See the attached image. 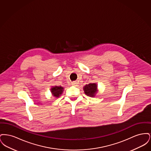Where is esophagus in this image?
Returning <instances> with one entry per match:
<instances>
[{
	"instance_id": "34e87169",
	"label": "esophagus",
	"mask_w": 151,
	"mask_h": 151,
	"mask_svg": "<svg viewBox=\"0 0 151 151\" xmlns=\"http://www.w3.org/2000/svg\"><path fill=\"white\" fill-rule=\"evenodd\" d=\"M76 84H77V83H76V81H72V85H73V86H76Z\"/></svg>"
}]
</instances>
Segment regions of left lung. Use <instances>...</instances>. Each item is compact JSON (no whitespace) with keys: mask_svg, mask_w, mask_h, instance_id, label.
Masks as SVG:
<instances>
[{"mask_svg":"<svg viewBox=\"0 0 151 151\" xmlns=\"http://www.w3.org/2000/svg\"><path fill=\"white\" fill-rule=\"evenodd\" d=\"M97 86L95 83H90L84 87V91L86 96L93 97L97 93Z\"/></svg>","mask_w":151,"mask_h":151,"instance_id":"left-lung-1","label":"left lung"}]
</instances>
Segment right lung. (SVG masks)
Instances as JSON below:
<instances>
[{
    "instance_id": "1",
    "label": "right lung",
    "mask_w": 151,
    "mask_h": 151,
    "mask_svg": "<svg viewBox=\"0 0 151 151\" xmlns=\"http://www.w3.org/2000/svg\"><path fill=\"white\" fill-rule=\"evenodd\" d=\"M63 92V88L62 86H52L51 88V92L52 95L55 97H59Z\"/></svg>"
}]
</instances>
